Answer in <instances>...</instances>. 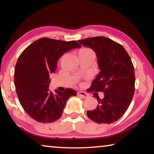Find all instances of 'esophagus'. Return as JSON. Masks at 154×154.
Listing matches in <instances>:
<instances>
[{"label":"esophagus","mask_w":154,"mask_h":154,"mask_svg":"<svg viewBox=\"0 0 154 154\" xmlns=\"http://www.w3.org/2000/svg\"><path fill=\"white\" fill-rule=\"evenodd\" d=\"M77 95L81 96V97H82L83 98H86L88 97V94L84 92H77Z\"/></svg>","instance_id":"1"}]
</instances>
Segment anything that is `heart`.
Listing matches in <instances>:
<instances>
[{
	"mask_svg": "<svg viewBox=\"0 0 154 154\" xmlns=\"http://www.w3.org/2000/svg\"><path fill=\"white\" fill-rule=\"evenodd\" d=\"M90 51H92V50H90V49L82 48V49H81L79 51V53H87V52H89Z\"/></svg>",
	"mask_w": 154,
	"mask_h": 154,
	"instance_id": "heart-1",
	"label": "heart"
}]
</instances>
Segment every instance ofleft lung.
<instances>
[{
  "mask_svg": "<svg viewBox=\"0 0 154 154\" xmlns=\"http://www.w3.org/2000/svg\"><path fill=\"white\" fill-rule=\"evenodd\" d=\"M95 51L100 71L92 83L89 92H103L96 108L87 116L98 124H111L126 113L134 93V66L128 54L120 44L105 36L78 41Z\"/></svg>",
  "mask_w": 154,
  "mask_h": 154,
  "instance_id": "1",
  "label": "left lung"
}]
</instances>
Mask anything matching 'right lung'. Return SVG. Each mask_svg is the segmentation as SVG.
<instances>
[{
  "instance_id": "add662e5",
  "label": "right lung",
  "mask_w": 154,
  "mask_h": 154,
  "mask_svg": "<svg viewBox=\"0 0 154 154\" xmlns=\"http://www.w3.org/2000/svg\"><path fill=\"white\" fill-rule=\"evenodd\" d=\"M81 45L76 41H63L41 38L26 48L17 59L14 72L15 90L21 105L30 118L41 123L60 118L68 99L75 90H49V75L56 71L62 54Z\"/></svg>"
}]
</instances>
